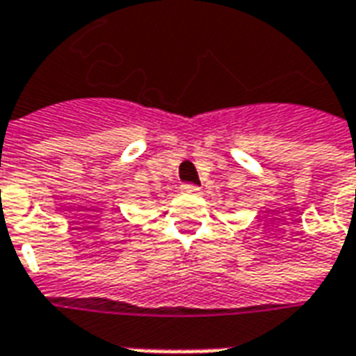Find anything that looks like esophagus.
<instances>
[{
	"label": "esophagus",
	"mask_w": 356,
	"mask_h": 356,
	"mask_svg": "<svg viewBox=\"0 0 356 356\" xmlns=\"http://www.w3.org/2000/svg\"><path fill=\"white\" fill-rule=\"evenodd\" d=\"M180 192L182 193H197L200 192V188H197L195 184H182V186H180Z\"/></svg>",
	"instance_id": "esophagus-1"
}]
</instances>
